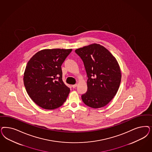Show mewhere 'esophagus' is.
<instances>
[{"label":"esophagus","instance_id":"obj_1","mask_svg":"<svg viewBox=\"0 0 152 152\" xmlns=\"http://www.w3.org/2000/svg\"><path fill=\"white\" fill-rule=\"evenodd\" d=\"M77 84H74V85H72V87L73 88H75V87H77Z\"/></svg>","mask_w":152,"mask_h":152}]
</instances>
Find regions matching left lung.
<instances>
[{"label": "left lung", "instance_id": "obj_1", "mask_svg": "<svg viewBox=\"0 0 152 152\" xmlns=\"http://www.w3.org/2000/svg\"><path fill=\"white\" fill-rule=\"evenodd\" d=\"M83 60L88 80L87 91L82 96L84 103L94 108L103 107L118 92L121 79L119 64L107 49L92 44L76 49Z\"/></svg>", "mask_w": 152, "mask_h": 152}]
</instances>
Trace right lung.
<instances>
[{
  "label": "right lung",
  "mask_w": 152,
  "mask_h": 152,
  "mask_svg": "<svg viewBox=\"0 0 152 152\" xmlns=\"http://www.w3.org/2000/svg\"><path fill=\"white\" fill-rule=\"evenodd\" d=\"M72 49H44L30 59L23 82L30 98L39 107L54 110L66 101L70 89L63 82L61 66Z\"/></svg>",
  "instance_id": "add662e5"
}]
</instances>
